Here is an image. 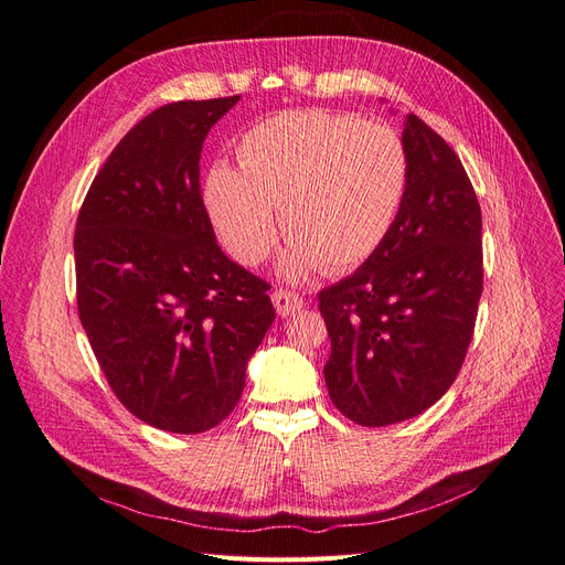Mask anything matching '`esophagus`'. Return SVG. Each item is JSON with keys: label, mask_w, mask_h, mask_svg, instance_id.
Wrapping results in <instances>:
<instances>
[{"label": "esophagus", "mask_w": 565, "mask_h": 565, "mask_svg": "<svg viewBox=\"0 0 565 565\" xmlns=\"http://www.w3.org/2000/svg\"><path fill=\"white\" fill-rule=\"evenodd\" d=\"M271 302H275L277 315H281V317H288L290 312H296V309H300L305 305V300L298 294H294V290H286V288H277L275 294H271Z\"/></svg>", "instance_id": "1"}]
</instances>
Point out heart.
I'll use <instances>...</instances> for the list:
<instances>
[{"label": "heart", "instance_id": "heart-1", "mask_svg": "<svg viewBox=\"0 0 565 565\" xmlns=\"http://www.w3.org/2000/svg\"><path fill=\"white\" fill-rule=\"evenodd\" d=\"M411 159L392 124L307 107L271 115L236 142V169L215 163L206 206L225 248L246 265L290 242L286 271L338 275L385 244L406 202Z\"/></svg>", "mask_w": 565, "mask_h": 565}]
</instances>
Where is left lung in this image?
<instances>
[{"label": "left lung", "mask_w": 565, "mask_h": 565, "mask_svg": "<svg viewBox=\"0 0 565 565\" xmlns=\"http://www.w3.org/2000/svg\"><path fill=\"white\" fill-rule=\"evenodd\" d=\"M406 202L373 256L319 294L335 408L361 427L420 415L458 377L483 290L481 206L448 142L406 117Z\"/></svg>", "instance_id": "1"}]
</instances>
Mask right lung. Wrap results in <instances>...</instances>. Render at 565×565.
<instances>
[{
	"mask_svg": "<svg viewBox=\"0 0 565 565\" xmlns=\"http://www.w3.org/2000/svg\"><path fill=\"white\" fill-rule=\"evenodd\" d=\"M239 96L157 107L126 134L77 217V309L100 369L138 420L199 434L239 404L275 321L269 284L215 244L199 159Z\"/></svg>",
	"mask_w": 565,
	"mask_h": 565,
	"instance_id": "right-lung-1",
	"label": "right lung"
}]
</instances>
